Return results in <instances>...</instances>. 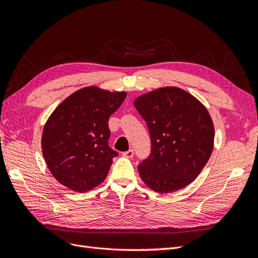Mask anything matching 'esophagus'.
Segmentation results:
<instances>
[{"label": "esophagus", "instance_id": "obj_1", "mask_svg": "<svg viewBox=\"0 0 258 258\" xmlns=\"http://www.w3.org/2000/svg\"><path fill=\"white\" fill-rule=\"evenodd\" d=\"M134 154H135L134 150H129L127 152H123L122 156H123V157H127V158H132V157H134Z\"/></svg>", "mask_w": 258, "mask_h": 258}]
</instances>
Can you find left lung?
I'll return each mask as SVG.
<instances>
[{"instance_id":"obj_1","label":"left lung","mask_w":258,"mask_h":258,"mask_svg":"<svg viewBox=\"0 0 258 258\" xmlns=\"http://www.w3.org/2000/svg\"><path fill=\"white\" fill-rule=\"evenodd\" d=\"M150 130L152 151L138 170L156 192L184 188L207 165L214 146V124L207 107L178 87H160L134 102Z\"/></svg>"}]
</instances>
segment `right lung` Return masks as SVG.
I'll list each match as a JSON object with an SVG mask.
<instances>
[{
  "label": "right lung",
  "mask_w": 258,
  "mask_h": 258,
  "mask_svg": "<svg viewBox=\"0 0 258 258\" xmlns=\"http://www.w3.org/2000/svg\"><path fill=\"white\" fill-rule=\"evenodd\" d=\"M127 92L88 86L54 108L42 134V153L57 181L77 192L102 183L117 153L111 150L108 118Z\"/></svg>",
  "instance_id": "add662e5"
}]
</instances>
